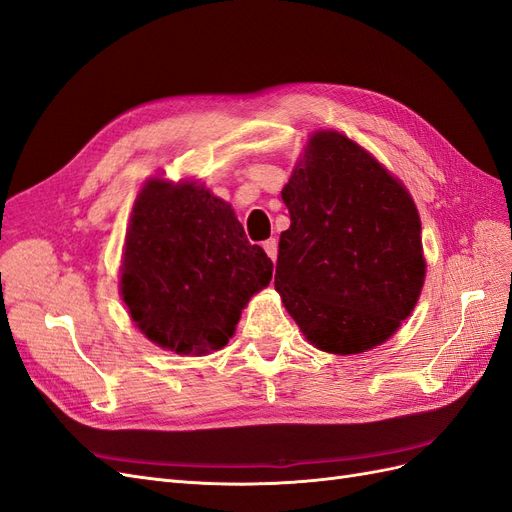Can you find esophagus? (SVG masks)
Returning a JSON list of instances; mask_svg holds the SVG:
<instances>
[{"instance_id": "obj_1", "label": "esophagus", "mask_w": 512, "mask_h": 512, "mask_svg": "<svg viewBox=\"0 0 512 512\" xmlns=\"http://www.w3.org/2000/svg\"><path fill=\"white\" fill-rule=\"evenodd\" d=\"M262 247H265L267 256L275 262V260H277V241H275V239H267L265 243H262Z\"/></svg>"}]
</instances>
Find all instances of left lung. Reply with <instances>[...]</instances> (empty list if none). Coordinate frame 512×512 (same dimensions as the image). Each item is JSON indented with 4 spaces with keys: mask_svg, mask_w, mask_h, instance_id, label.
Masks as SVG:
<instances>
[{
    "mask_svg": "<svg viewBox=\"0 0 512 512\" xmlns=\"http://www.w3.org/2000/svg\"><path fill=\"white\" fill-rule=\"evenodd\" d=\"M282 200L290 228L275 290L303 335L333 354L389 339L425 280L421 218L408 190L339 132H316Z\"/></svg>",
    "mask_w": 512,
    "mask_h": 512,
    "instance_id": "1",
    "label": "left lung"
}]
</instances>
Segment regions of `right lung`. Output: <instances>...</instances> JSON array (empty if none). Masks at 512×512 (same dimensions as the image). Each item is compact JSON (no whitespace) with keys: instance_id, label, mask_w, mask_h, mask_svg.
Returning a JSON list of instances; mask_svg holds the SVG:
<instances>
[{"instance_id":"1","label":"right lung","mask_w":512,"mask_h":512,"mask_svg":"<svg viewBox=\"0 0 512 512\" xmlns=\"http://www.w3.org/2000/svg\"><path fill=\"white\" fill-rule=\"evenodd\" d=\"M271 275V258L209 190L151 179L138 194L121 294L153 344L177 354L224 348L241 309Z\"/></svg>"}]
</instances>
